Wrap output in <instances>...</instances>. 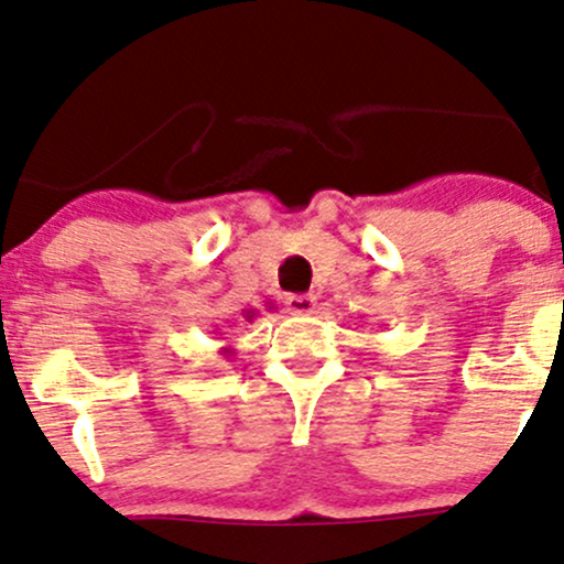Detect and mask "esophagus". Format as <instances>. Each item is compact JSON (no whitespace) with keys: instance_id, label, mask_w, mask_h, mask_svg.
Wrapping results in <instances>:
<instances>
[{"instance_id":"esophagus-1","label":"esophagus","mask_w":564,"mask_h":564,"mask_svg":"<svg viewBox=\"0 0 564 564\" xmlns=\"http://www.w3.org/2000/svg\"><path fill=\"white\" fill-rule=\"evenodd\" d=\"M316 306V299L312 293H295V295H288V308L293 314H312Z\"/></svg>"}]
</instances>
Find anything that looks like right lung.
Segmentation results:
<instances>
[{
    "label": "right lung",
    "mask_w": 564,
    "mask_h": 564,
    "mask_svg": "<svg viewBox=\"0 0 564 564\" xmlns=\"http://www.w3.org/2000/svg\"><path fill=\"white\" fill-rule=\"evenodd\" d=\"M245 316H248V322H252V316H256V312H248V314H245ZM224 354H226V357H229L231 349H224Z\"/></svg>",
    "instance_id": "1"
}]
</instances>
